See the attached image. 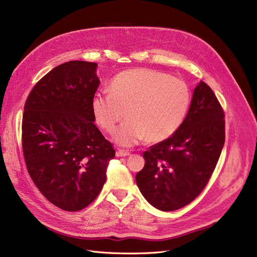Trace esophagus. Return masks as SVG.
Segmentation results:
<instances>
[{
	"label": "esophagus",
	"mask_w": 257,
	"mask_h": 257,
	"mask_svg": "<svg viewBox=\"0 0 257 257\" xmlns=\"http://www.w3.org/2000/svg\"><path fill=\"white\" fill-rule=\"evenodd\" d=\"M131 153L128 151H125V150H118L117 153H116V156L117 157H126V156H130Z\"/></svg>",
	"instance_id": "esophagus-1"
}]
</instances>
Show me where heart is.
<instances>
[{"instance_id": "heart-1", "label": "heart", "mask_w": 257, "mask_h": 257, "mask_svg": "<svg viewBox=\"0 0 257 257\" xmlns=\"http://www.w3.org/2000/svg\"><path fill=\"white\" fill-rule=\"evenodd\" d=\"M109 93H96L91 100L93 116L105 132L127 120L115 134V141L133 146L144 139L159 143L173 137L184 123L191 94L180 78L152 69L119 73L109 82Z\"/></svg>"}]
</instances>
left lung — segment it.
<instances>
[{"mask_svg": "<svg viewBox=\"0 0 257 257\" xmlns=\"http://www.w3.org/2000/svg\"><path fill=\"white\" fill-rule=\"evenodd\" d=\"M225 143V115L208 84L195 87L184 123L169 139L143 153L136 175L145 200L174 211L191 203L208 183Z\"/></svg>", "mask_w": 257, "mask_h": 257, "instance_id": "obj_1", "label": "left lung"}]
</instances>
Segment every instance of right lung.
Returning <instances> with one entry per match:
<instances>
[{
    "instance_id": "add662e5",
    "label": "right lung",
    "mask_w": 257,
    "mask_h": 257,
    "mask_svg": "<svg viewBox=\"0 0 257 257\" xmlns=\"http://www.w3.org/2000/svg\"><path fill=\"white\" fill-rule=\"evenodd\" d=\"M96 63L72 60L38 81L24 106L22 144L28 173L44 197L65 211L89 206L102 189L115 151L94 124Z\"/></svg>"
}]
</instances>
